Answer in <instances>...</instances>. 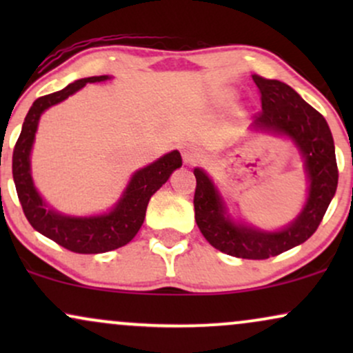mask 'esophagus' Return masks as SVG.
Instances as JSON below:
<instances>
[{"mask_svg":"<svg viewBox=\"0 0 353 353\" xmlns=\"http://www.w3.org/2000/svg\"><path fill=\"white\" fill-rule=\"evenodd\" d=\"M182 159H184V163L189 165L196 164L197 161L201 159L199 149L194 148V145H185V148L182 149Z\"/></svg>","mask_w":353,"mask_h":353,"instance_id":"1","label":"esophagus"}]
</instances>
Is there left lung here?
<instances>
[{
    "instance_id": "left-lung-1",
    "label": "left lung",
    "mask_w": 353,
    "mask_h": 353,
    "mask_svg": "<svg viewBox=\"0 0 353 353\" xmlns=\"http://www.w3.org/2000/svg\"><path fill=\"white\" fill-rule=\"evenodd\" d=\"M252 79L262 101V111L254 116V129L287 136L297 145L309 181L305 205L281 230L267 232L250 228L230 219L214 182L197 168L194 169L197 181L194 210L197 228L210 245L232 257L261 261L302 244L317 230L337 190L339 169L334 137L323 116L285 83L257 74Z\"/></svg>"
}]
</instances>
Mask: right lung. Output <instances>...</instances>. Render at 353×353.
Masks as SVG:
<instances>
[{"label": "right lung", "instance_id": "obj_1", "mask_svg": "<svg viewBox=\"0 0 353 353\" xmlns=\"http://www.w3.org/2000/svg\"><path fill=\"white\" fill-rule=\"evenodd\" d=\"M106 79L109 76L78 79L58 92L36 99L24 117L21 134L13 151V179L28 222L39 234L76 254H103L131 242L143 225L151 196L182 165L179 151H172L164 154L156 163L139 169L129 181L123 197L108 214L71 217L48 208L34 188L30 163L39 117L48 108L70 98L88 83H101Z\"/></svg>", "mask_w": 353, "mask_h": 353}]
</instances>
